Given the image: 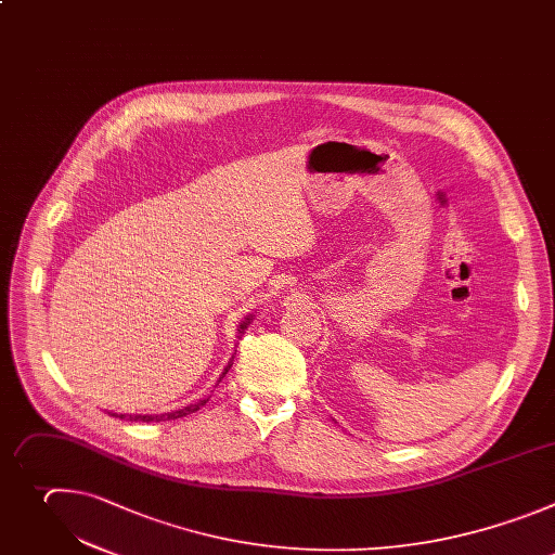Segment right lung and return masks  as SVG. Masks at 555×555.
<instances>
[{
    "label": "right lung",
    "mask_w": 555,
    "mask_h": 555,
    "mask_svg": "<svg viewBox=\"0 0 555 555\" xmlns=\"http://www.w3.org/2000/svg\"><path fill=\"white\" fill-rule=\"evenodd\" d=\"M249 323H251V317H247V319L241 323V332H243ZM230 367H232V361L228 363V367H225L223 376L230 372ZM223 376H220V378H223ZM205 402H207V400H198V402L188 404V406H183V409H179V411H170V413H162V415H129V420H135V422H162V420H177V417H183V415H190V413L198 411ZM114 415H116V413H114ZM116 417H127V415H116Z\"/></svg>",
    "instance_id": "right-lung-1"
}]
</instances>
